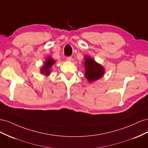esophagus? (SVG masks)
Returning <instances> with one entry per match:
<instances>
[{"label": "esophagus", "mask_w": 148, "mask_h": 148, "mask_svg": "<svg viewBox=\"0 0 148 148\" xmlns=\"http://www.w3.org/2000/svg\"><path fill=\"white\" fill-rule=\"evenodd\" d=\"M66 59L68 61H71V60H72V57L71 56H69L66 58Z\"/></svg>", "instance_id": "34e87169"}]
</instances>
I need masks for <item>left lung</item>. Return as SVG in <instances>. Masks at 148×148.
Instances as JSON below:
<instances>
[{"instance_id":"left-lung-1","label":"left lung","mask_w":148,"mask_h":148,"mask_svg":"<svg viewBox=\"0 0 148 148\" xmlns=\"http://www.w3.org/2000/svg\"><path fill=\"white\" fill-rule=\"evenodd\" d=\"M85 77L88 82H92L101 78L104 73L103 67L92 59L90 57H85Z\"/></svg>"}]
</instances>
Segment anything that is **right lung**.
Segmentation results:
<instances>
[{"mask_svg": "<svg viewBox=\"0 0 148 148\" xmlns=\"http://www.w3.org/2000/svg\"><path fill=\"white\" fill-rule=\"evenodd\" d=\"M55 63L54 60H53L51 57H48L46 59V61L44 64V65L42 66L41 69V73H42L45 75H49L50 73V69L53 64Z\"/></svg>", "mask_w": 148, "mask_h": 148, "instance_id": "obj_1", "label": "right lung"}]
</instances>
